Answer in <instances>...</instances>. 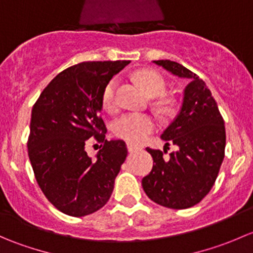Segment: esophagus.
I'll return each mask as SVG.
<instances>
[{
    "label": "esophagus",
    "mask_w": 253,
    "mask_h": 253,
    "mask_svg": "<svg viewBox=\"0 0 253 253\" xmlns=\"http://www.w3.org/2000/svg\"><path fill=\"white\" fill-rule=\"evenodd\" d=\"M142 145L139 144H134V143H127V149H128V152L133 153V152H137V150H141L142 149Z\"/></svg>",
    "instance_id": "obj_1"
}]
</instances>
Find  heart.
I'll return each mask as SVG.
<instances>
[{
	"instance_id": "heart-1",
	"label": "heart",
	"mask_w": 253,
	"mask_h": 253,
	"mask_svg": "<svg viewBox=\"0 0 253 253\" xmlns=\"http://www.w3.org/2000/svg\"><path fill=\"white\" fill-rule=\"evenodd\" d=\"M136 79L143 90L149 96H158L164 93L167 88L165 79L162 75L152 70H142L136 73ZM117 81L111 79L103 90L101 101L106 110L112 111L116 108ZM157 128L154 117L147 114H125L115 121L114 133L120 138L128 142H142Z\"/></svg>"
}]
</instances>
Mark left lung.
I'll list each match as a JSON object with an SVG mask.
<instances>
[{"instance_id":"left-lung-1","label":"left lung","mask_w":253,"mask_h":253,"mask_svg":"<svg viewBox=\"0 0 253 253\" xmlns=\"http://www.w3.org/2000/svg\"><path fill=\"white\" fill-rule=\"evenodd\" d=\"M154 62L190 83L180 114L162 134L165 148L175 144L178 150L165 158L167 149L148 147L153 168L142 186L158 205L186 209L200 203L215 182L225 155V126L211 90L196 73L174 61Z\"/></svg>"}]
</instances>
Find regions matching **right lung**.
<instances>
[{"mask_svg":"<svg viewBox=\"0 0 253 253\" xmlns=\"http://www.w3.org/2000/svg\"><path fill=\"white\" fill-rule=\"evenodd\" d=\"M129 61H89L58 73L32 110L28 155L45 197L62 213L84 216L106 205L127 157L124 141H108L100 116L108 82ZM91 136L102 149L84 150Z\"/></svg>","mask_w":253,"mask_h":253,"instance_id":"obj_1","label":"right lung"}]
</instances>
